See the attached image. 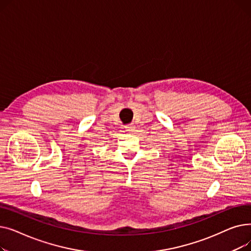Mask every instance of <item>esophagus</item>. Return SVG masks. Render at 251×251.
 Returning a JSON list of instances; mask_svg holds the SVG:
<instances>
[{
  "instance_id": "34e87169",
  "label": "esophagus",
  "mask_w": 251,
  "mask_h": 251,
  "mask_svg": "<svg viewBox=\"0 0 251 251\" xmlns=\"http://www.w3.org/2000/svg\"><path fill=\"white\" fill-rule=\"evenodd\" d=\"M125 130L127 131L128 133H133L134 131H135V126L134 125H127V126H125Z\"/></svg>"
}]
</instances>
